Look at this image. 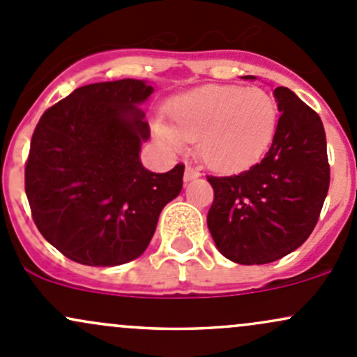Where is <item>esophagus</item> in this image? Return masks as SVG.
I'll use <instances>...</instances> for the list:
<instances>
[{"instance_id":"obj_1","label":"esophagus","mask_w":357,"mask_h":357,"mask_svg":"<svg viewBox=\"0 0 357 357\" xmlns=\"http://www.w3.org/2000/svg\"><path fill=\"white\" fill-rule=\"evenodd\" d=\"M199 177H201V172L195 170L192 167H187L185 172H183V180H185V182H190V180L199 178Z\"/></svg>"}]
</instances>
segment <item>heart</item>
<instances>
[{
  "mask_svg": "<svg viewBox=\"0 0 357 357\" xmlns=\"http://www.w3.org/2000/svg\"><path fill=\"white\" fill-rule=\"evenodd\" d=\"M172 124L153 121L156 139L172 151L197 139L202 162L221 174L254 165L271 146L278 107L262 88L208 85L178 95L168 107Z\"/></svg>",
  "mask_w": 357,
  "mask_h": 357,
  "instance_id": "obj_1",
  "label": "heart"
}]
</instances>
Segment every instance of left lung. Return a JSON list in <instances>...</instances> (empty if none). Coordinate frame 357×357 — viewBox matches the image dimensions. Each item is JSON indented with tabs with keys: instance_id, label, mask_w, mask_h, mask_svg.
I'll return each instance as SVG.
<instances>
[{
	"instance_id": "1",
	"label": "left lung",
	"mask_w": 357,
	"mask_h": 357,
	"mask_svg": "<svg viewBox=\"0 0 357 357\" xmlns=\"http://www.w3.org/2000/svg\"><path fill=\"white\" fill-rule=\"evenodd\" d=\"M274 98L281 117L266 156L233 177H208L214 189L211 236L221 255L243 266L274 262L301 247L331 182L318 114L286 86L274 88Z\"/></svg>"
}]
</instances>
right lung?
Here are the masks:
<instances>
[{
    "instance_id": "1",
    "label": "right lung",
    "mask_w": 357,
    "mask_h": 357,
    "mask_svg": "<svg viewBox=\"0 0 357 357\" xmlns=\"http://www.w3.org/2000/svg\"><path fill=\"white\" fill-rule=\"evenodd\" d=\"M144 79L79 86L40 117L25 167V192L45 240L83 266L114 267L143 255L160 213L182 190L183 165L143 167L149 126Z\"/></svg>"
}]
</instances>
